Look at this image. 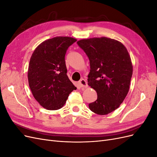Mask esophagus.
Listing matches in <instances>:
<instances>
[{"label": "esophagus", "mask_w": 157, "mask_h": 157, "mask_svg": "<svg viewBox=\"0 0 157 157\" xmlns=\"http://www.w3.org/2000/svg\"><path fill=\"white\" fill-rule=\"evenodd\" d=\"M78 85L80 88H86L88 86V84H87V82L86 81V80H84L83 78L79 80Z\"/></svg>", "instance_id": "obj_1"}]
</instances>
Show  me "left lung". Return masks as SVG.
Instances as JSON below:
<instances>
[{
	"mask_svg": "<svg viewBox=\"0 0 157 157\" xmlns=\"http://www.w3.org/2000/svg\"><path fill=\"white\" fill-rule=\"evenodd\" d=\"M77 44L90 61L88 84L98 94L89 108L98 115H107L120 106L129 91L133 73L129 54L121 42L105 36Z\"/></svg>",
	"mask_w": 157,
	"mask_h": 157,
	"instance_id": "8db88e82",
	"label": "left lung"
}]
</instances>
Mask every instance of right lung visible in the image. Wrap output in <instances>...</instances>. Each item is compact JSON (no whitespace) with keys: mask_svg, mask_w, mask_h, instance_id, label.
<instances>
[{"mask_svg":"<svg viewBox=\"0 0 157 157\" xmlns=\"http://www.w3.org/2000/svg\"><path fill=\"white\" fill-rule=\"evenodd\" d=\"M77 39L56 36L46 40L33 52L28 69V81L32 94L48 110L62 107L70 93L77 89L67 75L65 56Z\"/></svg>","mask_w":157,"mask_h":157,"instance_id":"obj_1","label":"right lung"}]
</instances>
